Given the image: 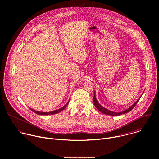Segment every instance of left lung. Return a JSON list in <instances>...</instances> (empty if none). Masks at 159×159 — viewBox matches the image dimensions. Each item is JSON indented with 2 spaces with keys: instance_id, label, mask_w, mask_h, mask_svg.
Here are the masks:
<instances>
[{
  "instance_id": "1",
  "label": "left lung",
  "mask_w": 159,
  "mask_h": 159,
  "mask_svg": "<svg viewBox=\"0 0 159 159\" xmlns=\"http://www.w3.org/2000/svg\"><path fill=\"white\" fill-rule=\"evenodd\" d=\"M140 98L136 101L131 107H129L128 109L125 110L124 111H122V112H112V111H111L106 108H104V107H102V106H101L99 104V103L98 102L96 98V96H95V93H94V99H93V101H94V104L96 106V107L101 112L104 113V114H106V115H111V116H119V115H123V114H125V113L130 111L131 110H132L133 109V107L136 106V104H137V102H139V101L140 100Z\"/></svg>"
}]
</instances>
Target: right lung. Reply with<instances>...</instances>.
<instances>
[{"mask_svg":"<svg viewBox=\"0 0 159 159\" xmlns=\"http://www.w3.org/2000/svg\"><path fill=\"white\" fill-rule=\"evenodd\" d=\"M69 101L64 106H63L62 107H61L60 109H57V110H55V111H51V112H39V111H35L31 108H30L31 109L32 111H33L34 112H35L36 114H38V115H55V114H57V113L61 112V111H63L66 106L67 105L69 104Z\"/></svg>","mask_w":159,"mask_h":159,"instance_id":"add662e5","label":"right lung"}]
</instances>
